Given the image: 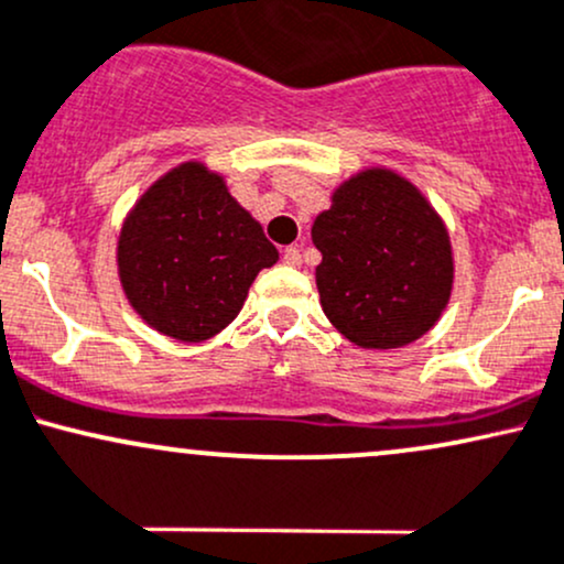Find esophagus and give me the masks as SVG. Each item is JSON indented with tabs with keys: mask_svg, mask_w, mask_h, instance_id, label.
I'll return each instance as SVG.
<instances>
[{
	"mask_svg": "<svg viewBox=\"0 0 564 564\" xmlns=\"http://www.w3.org/2000/svg\"><path fill=\"white\" fill-rule=\"evenodd\" d=\"M282 261L288 265H301V250L299 248H284L282 250Z\"/></svg>",
	"mask_w": 564,
	"mask_h": 564,
	"instance_id": "1",
	"label": "esophagus"
}]
</instances>
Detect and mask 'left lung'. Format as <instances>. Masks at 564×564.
<instances>
[{
	"instance_id": "obj_1",
	"label": "left lung",
	"mask_w": 564,
	"mask_h": 564,
	"mask_svg": "<svg viewBox=\"0 0 564 564\" xmlns=\"http://www.w3.org/2000/svg\"><path fill=\"white\" fill-rule=\"evenodd\" d=\"M316 288L327 319L362 349H397L434 327L451 301L453 252L413 183L365 170L316 215Z\"/></svg>"
}]
</instances>
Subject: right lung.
Segmentation results:
<instances>
[{
    "instance_id": "right-lung-1",
    "label": "right lung",
    "mask_w": 564,
    "mask_h": 564,
    "mask_svg": "<svg viewBox=\"0 0 564 564\" xmlns=\"http://www.w3.org/2000/svg\"><path fill=\"white\" fill-rule=\"evenodd\" d=\"M280 252L197 162L170 170L132 207L119 234V280L138 314L170 338L197 344L239 314L258 271Z\"/></svg>"
}]
</instances>
